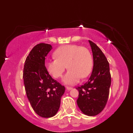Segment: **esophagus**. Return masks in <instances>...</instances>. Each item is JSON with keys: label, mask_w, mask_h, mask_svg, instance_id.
<instances>
[{"label": "esophagus", "mask_w": 133, "mask_h": 133, "mask_svg": "<svg viewBox=\"0 0 133 133\" xmlns=\"http://www.w3.org/2000/svg\"><path fill=\"white\" fill-rule=\"evenodd\" d=\"M66 89H67V90H68V91H70V90L72 89V88H71V87H68V86H67V87H66Z\"/></svg>", "instance_id": "esophagus-1"}]
</instances>
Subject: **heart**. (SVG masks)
Instances as JSON below:
<instances>
[{"mask_svg":"<svg viewBox=\"0 0 133 133\" xmlns=\"http://www.w3.org/2000/svg\"><path fill=\"white\" fill-rule=\"evenodd\" d=\"M56 59L45 62L47 72L54 78L61 77L65 69H69L62 81L65 84L77 83L81 77H88L92 71L93 60L89 50L75 44H68L57 48L54 52Z\"/></svg>","mask_w":133,"mask_h":133,"instance_id":"heart-1","label":"heart"}]
</instances>
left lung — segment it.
Masks as SVG:
<instances>
[{
	"mask_svg": "<svg viewBox=\"0 0 133 133\" xmlns=\"http://www.w3.org/2000/svg\"><path fill=\"white\" fill-rule=\"evenodd\" d=\"M93 56V69L88 82L76 88L77 106L82 113L94 116L103 110L109 97L111 77L109 64L98 46L89 41Z\"/></svg>",
	"mask_w": 133,
	"mask_h": 133,
	"instance_id": "left-lung-1",
	"label": "left lung"
}]
</instances>
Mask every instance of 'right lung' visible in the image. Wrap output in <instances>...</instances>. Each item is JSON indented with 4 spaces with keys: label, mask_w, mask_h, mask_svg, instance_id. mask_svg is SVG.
<instances>
[{
    "label": "right lung",
    "mask_w": 133,
    "mask_h": 133,
    "mask_svg": "<svg viewBox=\"0 0 133 133\" xmlns=\"http://www.w3.org/2000/svg\"><path fill=\"white\" fill-rule=\"evenodd\" d=\"M51 45L41 43L34 47L26 58L23 79L27 97L36 114L42 117L54 116L60 108L64 86L49 75L45 66V57Z\"/></svg>",
    "instance_id": "right-lung-1"
}]
</instances>
